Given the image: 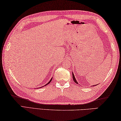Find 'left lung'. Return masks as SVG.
I'll use <instances>...</instances> for the list:
<instances>
[{
	"label": "left lung",
	"instance_id": "8db88e82",
	"mask_svg": "<svg viewBox=\"0 0 121 121\" xmlns=\"http://www.w3.org/2000/svg\"><path fill=\"white\" fill-rule=\"evenodd\" d=\"M72 78H73V80L74 82H75L76 83H78V82H77V80H76V78H75V77H74V74H73V72H72ZM95 86H96V85H95Z\"/></svg>",
	"mask_w": 121,
	"mask_h": 121
}]
</instances>
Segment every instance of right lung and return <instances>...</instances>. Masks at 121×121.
Listing matches in <instances>:
<instances>
[{
    "mask_svg": "<svg viewBox=\"0 0 121 121\" xmlns=\"http://www.w3.org/2000/svg\"><path fill=\"white\" fill-rule=\"evenodd\" d=\"M52 78L51 79H50V82H48V83H47V84H46L45 86H46V85H48V84H49V83L50 82H51V81H52ZM40 88H41V87H40Z\"/></svg>",
    "mask_w": 121,
    "mask_h": 121,
    "instance_id": "1",
    "label": "right lung"
}]
</instances>
